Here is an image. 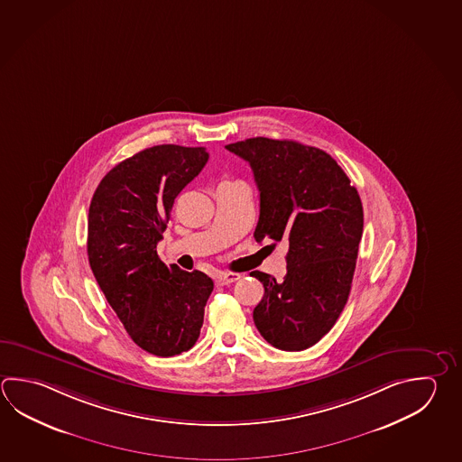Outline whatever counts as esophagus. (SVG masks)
<instances>
[{
	"label": "esophagus",
	"instance_id": "34e87169",
	"mask_svg": "<svg viewBox=\"0 0 462 462\" xmlns=\"http://www.w3.org/2000/svg\"><path fill=\"white\" fill-rule=\"evenodd\" d=\"M242 276L238 273H220L217 278H216V282H217V286H228V284L236 282Z\"/></svg>",
	"mask_w": 462,
	"mask_h": 462
}]
</instances>
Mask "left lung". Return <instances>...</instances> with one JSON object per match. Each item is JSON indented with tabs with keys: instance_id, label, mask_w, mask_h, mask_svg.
I'll list each match as a JSON object with an SVG mask.
<instances>
[{
	"instance_id": "left-lung-1",
	"label": "left lung",
	"mask_w": 462,
	"mask_h": 462,
	"mask_svg": "<svg viewBox=\"0 0 462 462\" xmlns=\"http://www.w3.org/2000/svg\"><path fill=\"white\" fill-rule=\"evenodd\" d=\"M252 166L260 191L254 240L288 244V273L264 288L253 320L274 348L302 351L322 340L348 300L363 236L356 188L320 148L266 137L226 145Z\"/></svg>"
}]
</instances>
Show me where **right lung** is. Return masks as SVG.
<instances>
[{
  "mask_svg": "<svg viewBox=\"0 0 462 462\" xmlns=\"http://www.w3.org/2000/svg\"><path fill=\"white\" fill-rule=\"evenodd\" d=\"M208 160L204 147L145 148L114 166L89 204V266L134 343L155 356L194 346L214 289L208 274L157 254L176 196Z\"/></svg>",
  "mask_w": 462,
  "mask_h": 462,
  "instance_id": "add662e5",
  "label": "right lung"
}]
</instances>
